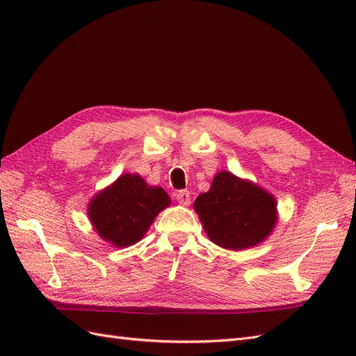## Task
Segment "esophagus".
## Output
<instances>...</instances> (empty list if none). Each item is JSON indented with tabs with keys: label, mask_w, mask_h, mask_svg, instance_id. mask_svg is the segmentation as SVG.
<instances>
[{
	"label": "esophagus",
	"mask_w": 356,
	"mask_h": 356,
	"mask_svg": "<svg viewBox=\"0 0 356 356\" xmlns=\"http://www.w3.org/2000/svg\"><path fill=\"white\" fill-rule=\"evenodd\" d=\"M177 202L182 207H188L190 204V191L188 190H181L177 193Z\"/></svg>",
	"instance_id": "obj_1"
}]
</instances>
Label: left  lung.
Here are the masks:
<instances>
[{"label": "left lung", "mask_w": 356, "mask_h": 356, "mask_svg": "<svg viewBox=\"0 0 356 356\" xmlns=\"http://www.w3.org/2000/svg\"><path fill=\"white\" fill-rule=\"evenodd\" d=\"M277 202L254 182L220 170L195 200L208 238L224 250L242 251L264 242L277 222Z\"/></svg>", "instance_id": "8db88e82"}]
</instances>
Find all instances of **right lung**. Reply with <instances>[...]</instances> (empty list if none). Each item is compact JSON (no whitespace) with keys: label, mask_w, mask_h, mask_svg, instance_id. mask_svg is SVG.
Here are the masks:
<instances>
[{"label":"right lung","mask_w":356,"mask_h":356,"mask_svg":"<svg viewBox=\"0 0 356 356\" xmlns=\"http://www.w3.org/2000/svg\"><path fill=\"white\" fill-rule=\"evenodd\" d=\"M170 204L168 193L138 174H123L92 197L88 215L93 230L114 248L141 241L157 215Z\"/></svg>","instance_id":"obj_1"}]
</instances>
